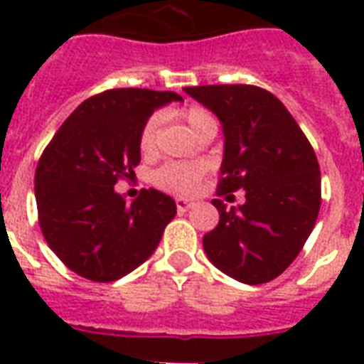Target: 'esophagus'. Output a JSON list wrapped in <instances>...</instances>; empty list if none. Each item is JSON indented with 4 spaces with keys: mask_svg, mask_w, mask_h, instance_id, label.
Here are the masks:
<instances>
[{
    "mask_svg": "<svg viewBox=\"0 0 364 364\" xmlns=\"http://www.w3.org/2000/svg\"><path fill=\"white\" fill-rule=\"evenodd\" d=\"M175 205H177V210L185 213V210H189L191 206H195V203H193L191 198H177V200H175Z\"/></svg>",
    "mask_w": 364,
    "mask_h": 364,
    "instance_id": "1",
    "label": "esophagus"
}]
</instances>
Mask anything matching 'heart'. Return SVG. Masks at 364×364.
I'll use <instances>...</instances> for the list:
<instances>
[{"label": "heart", "instance_id": "1", "mask_svg": "<svg viewBox=\"0 0 364 364\" xmlns=\"http://www.w3.org/2000/svg\"><path fill=\"white\" fill-rule=\"evenodd\" d=\"M183 119H185L193 134H197L198 130L210 127V124H216L213 114L203 107H191L187 111H183ZM158 127V117H151V119L146 120V124L140 130V140H138L142 154H154V150H156ZM203 175H205L203 164H167L154 173V183L161 189L185 195V193L197 189Z\"/></svg>", "mask_w": 364, "mask_h": 364}]
</instances>
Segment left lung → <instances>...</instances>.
<instances>
[{"mask_svg":"<svg viewBox=\"0 0 364 364\" xmlns=\"http://www.w3.org/2000/svg\"><path fill=\"white\" fill-rule=\"evenodd\" d=\"M185 93L222 124L218 195L245 191L244 205L228 208L213 200L220 220L203 237L206 257L245 284L273 281L296 259L320 213L321 177L312 146L287 107L261 87L197 85Z\"/></svg>","mask_w":364,"mask_h":364,"instance_id":"1","label":"left lung"}]
</instances>
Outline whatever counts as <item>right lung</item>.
Instances as JSON below:
<instances>
[{
    "label": "right lung",
    "instance_id": "obj_1",
    "mask_svg": "<svg viewBox=\"0 0 364 364\" xmlns=\"http://www.w3.org/2000/svg\"><path fill=\"white\" fill-rule=\"evenodd\" d=\"M183 101L173 91L109 90L85 99L38 159L35 197L43 236L83 279L111 282L156 252L177 206L142 189L130 205L114 191L140 164V130L151 112Z\"/></svg>",
    "mask_w": 364,
    "mask_h": 364
}]
</instances>
